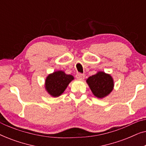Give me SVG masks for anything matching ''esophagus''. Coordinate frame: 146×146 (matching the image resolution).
Here are the masks:
<instances>
[{"label":"esophagus","mask_w":146,"mask_h":146,"mask_svg":"<svg viewBox=\"0 0 146 146\" xmlns=\"http://www.w3.org/2000/svg\"><path fill=\"white\" fill-rule=\"evenodd\" d=\"M84 77H85L84 74H81V73H78L76 75V78L79 80H83L84 78Z\"/></svg>","instance_id":"1"}]
</instances>
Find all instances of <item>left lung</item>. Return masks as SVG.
Here are the masks:
<instances>
[{"label": "left lung", "mask_w": 146, "mask_h": 146, "mask_svg": "<svg viewBox=\"0 0 146 146\" xmlns=\"http://www.w3.org/2000/svg\"><path fill=\"white\" fill-rule=\"evenodd\" d=\"M86 82L94 95L98 98H102L108 95L113 88L112 78L103 72H99L90 76Z\"/></svg>", "instance_id": "left-lung-1"}]
</instances>
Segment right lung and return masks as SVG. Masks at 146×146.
I'll use <instances>...</instances> for the list:
<instances>
[{
	"label": "right lung",
	"instance_id": "obj_1",
	"mask_svg": "<svg viewBox=\"0 0 146 146\" xmlns=\"http://www.w3.org/2000/svg\"><path fill=\"white\" fill-rule=\"evenodd\" d=\"M74 79L72 75L66 74L63 71H57L49 74L45 82V88L53 97L60 96L69 83Z\"/></svg>",
	"mask_w": 146,
	"mask_h": 146
}]
</instances>
